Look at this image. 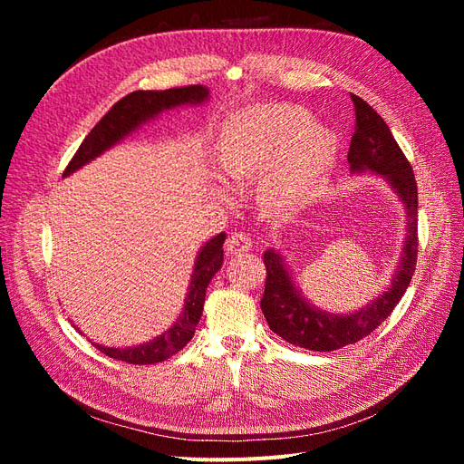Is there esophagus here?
Masks as SVG:
<instances>
[{"mask_svg": "<svg viewBox=\"0 0 464 464\" xmlns=\"http://www.w3.org/2000/svg\"><path fill=\"white\" fill-rule=\"evenodd\" d=\"M227 249H228V254H234V256L246 254V251L251 249V237L247 234H244V232H234L228 237Z\"/></svg>", "mask_w": 464, "mask_h": 464, "instance_id": "1", "label": "esophagus"}]
</instances>
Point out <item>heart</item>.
<instances>
[{
    "label": "heart",
    "mask_w": 464,
    "mask_h": 464,
    "mask_svg": "<svg viewBox=\"0 0 464 464\" xmlns=\"http://www.w3.org/2000/svg\"><path fill=\"white\" fill-rule=\"evenodd\" d=\"M294 104H256L227 123L218 162L230 179L259 174L257 199L265 208L288 210L304 203L336 152L334 135Z\"/></svg>",
    "instance_id": "heart-1"
}]
</instances>
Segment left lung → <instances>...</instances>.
I'll use <instances>...</instances> for the list:
<instances>
[{"label": "left lung", "instance_id": "left-lung-1", "mask_svg": "<svg viewBox=\"0 0 464 464\" xmlns=\"http://www.w3.org/2000/svg\"><path fill=\"white\" fill-rule=\"evenodd\" d=\"M353 102L356 123L348 149L350 170L382 174L399 193L406 207V242L391 288L366 307L346 315H333L307 304L294 286L283 257L273 249L265 251L263 315L280 339L315 353H331L346 344H354L382 325L409 288L418 259V188L412 166L406 160L383 118L356 94H353Z\"/></svg>", "mask_w": 464, "mask_h": 464}]
</instances>
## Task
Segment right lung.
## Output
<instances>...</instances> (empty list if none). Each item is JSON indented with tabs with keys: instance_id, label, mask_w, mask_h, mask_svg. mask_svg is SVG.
Listing matches in <instances>:
<instances>
[{
	"instance_id": "obj_1",
	"label": "right lung",
	"mask_w": 464,
	"mask_h": 464,
	"mask_svg": "<svg viewBox=\"0 0 464 464\" xmlns=\"http://www.w3.org/2000/svg\"><path fill=\"white\" fill-rule=\"evenodd\" d=\"M208 89L203 85H189V87H174L168 91H135L128 96H123L114 106L108 110V114L98 121L91 133L81 143L73 159L69 160L63 176L79 170L82 164L91 162L92 159L101 157L104 150L111 145H116L125 135L135 131L139 125L147 120L154 118L162 110H170L181 104H201L207 101ZM227 240V234H218L213 240H208L203 249L199 251L198 261H195L193 276L189 283V292L186 298L184 312L176 319L172 329H168L164 334L157 339L139 344L133 348H108L94 344L102 354L121 360L128 363H137V366H147V363H159L168 358L178 354L184 348L195 333V327L201 319L203 304H205V292L210 283V278L222 266L224 251L222 244Z\"/></svg>"
}]
</instances>
